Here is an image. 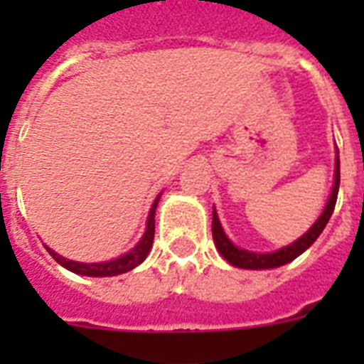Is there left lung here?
<instances>
[{
	"label": "left lung",
	"instance_id": "left-lung-1",
	"mask_svg": "<svg viewBox=\"0 0 364 364\" xmlns=\"http://www.w3.org/2000/svg\"><path fill=\"white\" fill-rule=\"evenodd\" d=\"M340 188V156L338 149H336V159H334V183L331 196H328L327 204L323 208L321 215L317 217V221L308 228V232H304L299 240H294L293 243H289L285 247L272 251V253H255V251H247L238 245H234L230 242L225 230L221 227L217 210L213 208V221H211V232H213V242H215L217 251L225 257L232 266L238 268H245V270H268V268H277L294 260L299 255H302L306 249L310 247L311 243L319 238V234L323 232V228L327 227L328 219L333 215L334 205H336V198H338Z\"/></svg>",
	"mask_w": 364,
	"mask_h": 364
}]
</instances>
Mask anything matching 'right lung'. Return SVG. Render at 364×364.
<instances>
[{
    "label": "right lung",
    "instance_id": "right-lung-1",
    "mask_svg": "<svg viewBox=\"0 0 364 364\" xmlns=\"http://www.w3.org/2000/svg\"><path fill=\"white\" fill-rule=\"evenodd\" d=\"M162 196V193L156 194L153 205H151V211L147 215V227H145V232L139 238V242L126 251L124 255L117 257V259L104 260V262H77V260H70L58 255L54 249L47 247V251L50 253L56 262L60 266H64L65 270L73 272V274H79V276H88V277H109V276H119V274H124V272L134 270L136 266H139L143 260L147 259L149 251L153 247L154 240V213H156V205H159V200Z\"/></svg>",
    "mask_w": 364,
    "mask_h": 364
}]
</instances>
